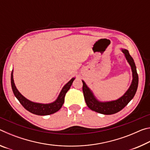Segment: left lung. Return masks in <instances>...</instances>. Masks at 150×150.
<instances>
[{
  "label": "left lung",
  "mask_w": 150,
  "mask_h": 150,
  "mask_svg": "<svg viewBox=\"0 0 150 150\" xmlns=\"http://www.w3.org/2000/svg\"><path fill=\"white\" fill-rule=\"evenodd\" d=\"M121 51L124 54V56L129 65H130L132 72V81L130 87L126 91V92L118 99L103 102V101L98 100L95 97L93 91L87 85L85 81L82 80L83 95H84L86 104L91 110L95 111L98 113L103 114V115H113L120 111L122 109L125 107L135 95L138 85V75L137 73L135 63L128 50L122 48Z\"/></svg>",
  "instance_id": "1"
}]
</instances>
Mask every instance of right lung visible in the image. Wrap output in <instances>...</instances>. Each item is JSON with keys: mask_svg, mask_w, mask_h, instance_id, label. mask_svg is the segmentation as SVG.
Wrapping results in <instances>:
<instances>
[{"mask_svg": "<svg viewBox=\"0 0 150 150\" xmlns=\"http://www.w3.org/2000/svg\"><path fill=\"white\" fill-rule=\"evenodd\" d=\"M75 77L72 78L69 82L63 86L62 91L59 93V96H57V99L53 103H47V104H43L34 103L32 101L27 99L26 97L20 93L18 90L17 89L16 85L14 84V81L13 79V70L12 71L11 73V86L13 91L14 96H16V98L19 100L20 104L24 106V108H26L27 110H28L30 112L36 115L40 116H45V115H50L56 112L59 109L62 107L63 104L64 103V99L65 94L71 86L73 81L75 80Z\"/></svg>", "mask_w": 150, "mask_h": 150, "instance_id": "right-lung-1", "label": "right lung"}]
</instances>
